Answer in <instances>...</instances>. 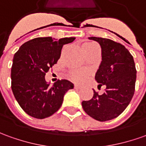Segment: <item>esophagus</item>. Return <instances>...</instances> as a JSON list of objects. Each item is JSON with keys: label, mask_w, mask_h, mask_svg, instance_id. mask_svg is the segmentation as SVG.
<instances>
[{"label": "esophagus", "mask_w": 146, "mask_h": 146, "mask_svg": "<svg viewBox=\"0 0 146 146\" xmlns=\"http://www.w3.org/2000/svg\"><path fill=\"white\" fill-rule=\"evenodd\" d=\"M75 89H80V88H81V86H79V85H77V84H75Z\"/></svg>", "instance_id": "34e87169"}]
</instances>
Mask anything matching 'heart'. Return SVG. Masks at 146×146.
Masks as SVG:
<instances>
[{
	"mask_svg": "<svg viewBox=\"0 0 146 146\" xmlns=\"http://www.w3.org/2000/svg\"><path fill=\"white\" fill-rule=\"evenodd\" d=\"M96 46L95 44L93 43H86L83 45V52L87 50L88 48H91ZM87 76V72L84 70H79V71H72L69 72L68 74V77L69 79H71L72 81H74L75 83H79L81 81H83V79Z\"/></svg>",
	"mask_w": 146,
	"mask_h": 146,
	"instance_id": "heart-1",
	"label": "heart"
}]
</instances>
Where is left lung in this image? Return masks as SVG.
Listing matches in <instances>:
<instances>
[{"mask_svg":"<svg viewBox=\"0 0 146 146\" xmlns=\"http://www.w3.org/2000/svg\"><path fill=\"white\" fill-rule=\"evenodd\" d=\"M102 48V62L95 74L98 86L105 85L101 95L94 90L93 98L83 101L82 106L89 116L100 121L119 116L132 99L136 82V67L132 55L124 45L101 37H89Z\"/></svg>","mask_w":146,"mask_h":146,"instance_id":"obj_1","label":"left lung"}]
</instances>
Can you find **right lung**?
Segmentation results:
<instances>
[{
  "label": "right lung",
  "instance_id": "obj_1",
  "mask_svg": "<svg viewBox=\"0 0 146 146\" xmlns=\"http://www.w3.org/2000/svg\"><path fill=\"white\" fill-rule=\"evenodd\" d=\"M75 37H38L26 42L15 53L11 68V87L14 97L25 113L36 118L50 117L60 109L63 96L74 87L66 79L52 86L45 80L48 70L57 63L64 44Z\"/></svg>",
  "mask_w": 146,
  "mask_h": 146
}]
</instances>
